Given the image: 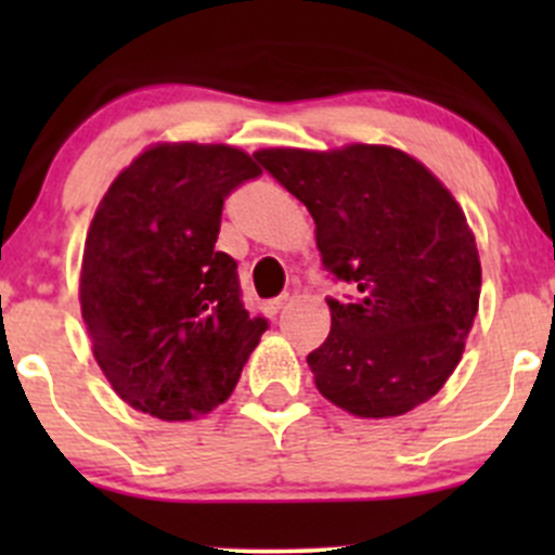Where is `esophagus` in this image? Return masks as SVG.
Returning a JSON list of instances; mask_svg holds the SVG:
<instances>
[{"label": "esophagus", "instance_id": "1", "mask_svg": "<svg viewBox=\"0 0 555 555\" xmlns=\"http://www.w3.org/2000/svg\"><path fill=\"white\" fill-rule=\"evenodd\" d=\"M287 300H289L287 295H282V298H276V300H268V304H262V311H266L268 317H276V313L287 306Z\"/></svg>", "mask_w": 555, "mask_h": 555}]
</instances>
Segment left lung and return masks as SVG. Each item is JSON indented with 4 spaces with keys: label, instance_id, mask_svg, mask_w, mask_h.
Listing matches in <instances>:
<instances>
[{
    "label": "left lung",
    "instance_id": "obj_1",
    "mask_svg": "<svg viewBox=\"0 0 555 555\" xmlns=\"http://www.w3.org/2000/svg\"><path fill=\"white\" fill-rule=\"evenodd\" d=\"M255 160L306 204L324 271L351 284L327 298L330 335L309 354L317 389L362 418L427 402L462 360L480 298L478 249L453 195L378 144Z\"/></svg>",
    "mask_w": 555,
    "mask_h": 555
}]
</instances>
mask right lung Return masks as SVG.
I'll list each match as a JSON object with an SVG mask.
<instances>
[{
    "label": "right lung",
    "mask_w": 555,
    "mask_h": 555,
    "mask_svg": "<svg viewBox=\"0 0 555 555\" xmlns=\"http://www.w3.org/2000/svg\"><path fill=\"white\" fill-rule=\"evenodd\" d=\"M260 177L225 144H158L106 190L82 251L80 306L112 389L164 422L231 397L268 319L249 317L222 204Z\"/></svg>",
    "instance_id": "right-lung-1"
}]
</instances>
